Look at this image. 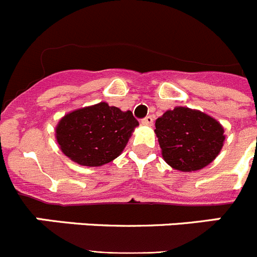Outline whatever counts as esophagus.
Listing matches in <instances>:
<instances>
[{"label": "esophagus", "mask_w": 257, "mask_h": 257, "mask_svg": "<svg viewBox=\"0 0 257 257\" xmlns=\"http://www.w3.org/2000/svg\"><path fill=\"white\" fill-rule=\"evenodd\" d=\"M142 123L152 126V124H153V117H152V115H147V117H144L142 119Z\"/></svg>", "instance_id": "1"}]
</instances>
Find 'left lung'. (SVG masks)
<instances>
[{"mask_svg": "<svg viewBox=\"0 0 257 257\" xmlns=\"http://www.w3.org/2000/svg\"><path fill=\"white\" fill-rule=\"evenodd\" d=\"M154 131L163 160L184 172L197 171L212 162L225 140L216 119L184 106L167 110L156 121Z\"/></svg>", "mask_w": 257, "mask_h": 257, "instance_id": "obj_1", "label": "left lung"}]
</instances>
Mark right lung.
I'll use <instances>...</instances> for the list:
<instances>
[{
  "label": "right lung",
  "mask_w": 257,
  "mask_h": 257,
  "mask_svg": "<svg viewBox=\"0 0 257 257\" xmlns=\"http://www.w3.org/2000/svg\"><path fill=\"white\" fill-rule=\"evenodd\" d=\"M139 124L130 110L106 103L77 109L56 127L61 152L78 165L96 167L117 158Z\"/></svg>",
  "instance_id": "obj_1"
}]
</instances>
